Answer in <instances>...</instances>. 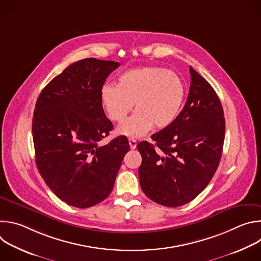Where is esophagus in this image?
I'll return each instance as SVG.
<instances>
[{
  "mask_svg": "<svg viewBox=\"0 0 261 261\" xmlns=\"http://www.w3.org/2000/svg\"><path fill=\"white\" fill-rule=\"evenodd\" d=\"M129 144H130V148H131V150H134V148L136 147L137 142H136V140H135V139L130 138V139H129Z\"/></svg>",
  "mask_w": 261,
  "mask_h": 261,
  "instance_id": "1",
  "label": "esophagus"
}]
</instances>
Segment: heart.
Segmentation results:
<instances>
[{
  "label": "heart",
  "instance_id": "b5f03b06",
  "mask_svg": "<svg viewBox=\"0 0 261 261\" xmlns=\"http://www.w3.org/2000/svg\"><path fill=\"white\" fill-rule=\"evenodd\" d=\"M186 98V87L177 73L160 67H143L124 72L117 86L105 85L100 101L108 119L123 122L132 110L135 114L118 128L128 137H141L155 126L164 129L179 117Z\"/></svg>",
  "mask_w": 261,
  "mask_h": 261
}]
</instances>
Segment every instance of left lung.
<instances>
[{"label":"left lung","instance_id":"8db88e82","mask_svg":"<svg viewBox=\"0 0 261 261\" xmlns=\"http://www.w3.org/2000/svg\"><path fill=\"white\" fill-rule=\"evenodd\" d=\"M189 95L177 120L152 135L158 146L137 144L143 193L164 206L176 207L193 200L211 181L222 156L225 119L213 87L190 67Z\"/></svg>","mask_w":261,"mask_h":261}]
</instances>
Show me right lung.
<instances>
[{"instance_id": "1", "label": "right lung", "mask_w": 261, "mask_h": 261, "mask_svg": "<svg viewBox=\"0 0 261 261\" xmlns=\"http://www.w3.org/2000/svg\"><path fill=\"white\" fill-rule=\"evenodd\" d=\"M119 66L94 58L73 63L37 99L32 124L37 168L48 188L69 205L86 208L103 201L130 148L126 136L98 145L114 128L100 92Z\"/></svg>"}]
</instances>
